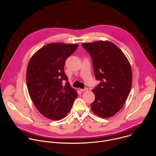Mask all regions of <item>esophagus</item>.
<instances>
[{"mask_svg":"<svg viewBox=\"0 0 156 156\" xmlns=\"http://www.w3.org/2000/svg\"><path fill=\"white\" fill-rule=\"evenodd\" d=\"M87 90H88V89H87V87H85V88H84V89H80V91H81V92L87 91Z\"/></svg>","mask_w":156,"mask_h":156,"instance_id":"obj_1","label":"esophagus"}]
</instances>
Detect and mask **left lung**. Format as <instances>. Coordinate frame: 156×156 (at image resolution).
Instances as JSON below:
<instances>
[{
  "label": "left lung",
  "instance_id": "obj_1",
  "mask_svg": "<svg viewBox=\"0 0 156 156\" xmlns=\"http://www.w3.org/2000/svg\"><path fill=\"white\" fill-rule=\"evenodd\" d=\"M93 60L94 75L100 83L92 90L93 112L102 118L114 115L122 108L131 90L132 72L125 55L114 43L99 41L83 43Z\"/></svg>",
  "mask_w": 156,
  "mask_h": 156
}]
</instances>
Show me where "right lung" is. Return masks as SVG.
Segmentation results:
<instances>
[{
    "label": "right lung",
    "instance_id": "obj_1",
    "mask_svg": "<svg viewBox=\"0 0 156 156\" xmlns=\"http://www.w3.org/2000/svg\"><path fill=\"white\" fill-rule=\"evenodd\" d=\"M78 44L51 43L31 58L27 70L30 96L39 112L46 118L59 120L67 115L78 96L63 71L65 62ZM67 82L65 85L62 81Z\"/></svg>",
    "mask_w": 156,
    "mask_h": 156
}]
</instances>
